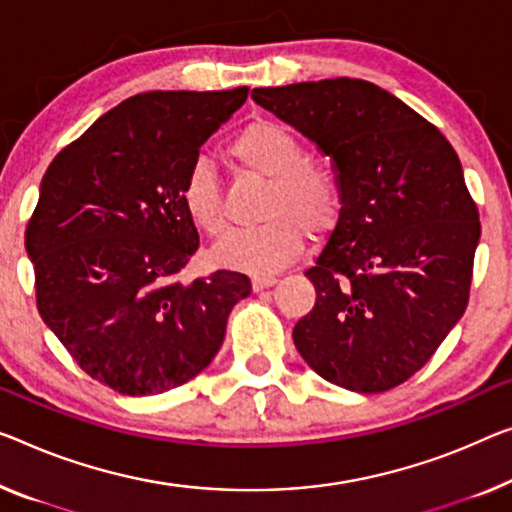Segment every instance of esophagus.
Returning <instances> with one entry per match:
<instances>
[{
  "label": "esophagus",
  "mask_w": 512,
  "mask_h": 512,
  "mask_svg": "<svg viewBox=\"0 0 512 512\" xmlns=\"http://www.w3.org/2000/svg\"><path fill=\"white\" fill-rule=\"evenodd\" d=\"M278 278L271 276V273H257V276H253V287L255 289H264V287H271L276 285Z\"/></svg>",
  "instance_id": "obj_1"
}]
</instances>
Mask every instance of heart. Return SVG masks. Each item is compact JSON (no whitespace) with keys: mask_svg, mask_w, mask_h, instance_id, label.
<instances>
[{"mask_svg":"<svg viewBox=\"0 0 512 512\" xmlns=\"http://www.w3.org/2000/svg\"><path fill=\"white\" fill-rule=\"evenodd\" d=\"M230 154L243 172L266 181L264 223L232 232L220 243L216 259L241 271H276L301 253L305 227L324 234L342 211V183L333 165L305 156L303 142L285 126L255 121L236 133ZM181 207L190 223L211 239L227 227L225 195L218 172L207 158H195L179 183Z\"/></svg>","mask_w":512,"mask_h":512,"instance_id":"heart-1","label":"heart"}]
</instances>
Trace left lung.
I'll return each instance as SVG.
<instances>
[{
    "label": "left lung",
    "mask_w": 512,
    "mask_h": 512,
    "mask_svg": "<svg viewBox=\"0 0 512 512\" xmlns=\"http://www.w3.org/2000/svg\"><path fill=\"white\" fill-rule=\"evenodd\" d=\"M310 137L342 183L338 223L305 276L292 338L319 377L384 393L430 361L469 303L480 220L451 142L368 80L253 89Z\"/></svg>",
    "instance_id": "left-lung-1"
}]
</instances>
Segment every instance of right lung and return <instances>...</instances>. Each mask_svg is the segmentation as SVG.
Instances as JSON below:
<instances>
[{
  "label": "right lung",
  "instance_id": "1",
  "mask_svg": "<svg viewBox=\"0 0 512 512\" xmlns=\"http://www.w3.org/2000/svg\"><path fill=\"white\" fill-rule=\"evenodd\" d=\"M248 98L144 91L52 160L27 223L36 308L73 361L121 395H156L207 368L248 276L183 282L200 234L179 183L204 140Z\"/></svg>",
  "mask_w": 512,
  "mask_h": 512
}]
</instances>
